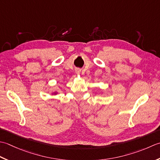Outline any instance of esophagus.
Here are the masks:
<instances>
[{"label": "esophagus", "mask_w": 160, "mask_h": 160, "mask_svg": "<svg viewBox=\"0 0 160 160\" xmlns=\"http://www.w3.org/2000/svg\"><path fill=\"white\" fill-rule=\"evenodd\" d=\"M80 72H81V70H79V69L76 70V73H77V74H79Z\"/></svg>", "instance_id": "34e87169"}]
</instances>
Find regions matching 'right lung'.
I'll return each instance as SVG.
<instances>
[{
    "instance_id": "1",
    "label": "right lung",
    "mask_w": 160,
    "mask_h": 160,
    "mask_svg": "<svg viewBox=\"0 0 160 160\" xmlns=\"http://www.w3.org/2000/svg\"><path fill=\"white\" fill-rule=\"evenodd\" d=\"M53 94H57V92H54Z\"/></svg>"
}]
</instances>
